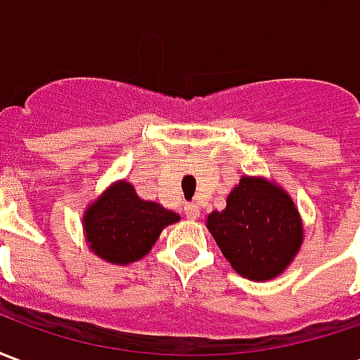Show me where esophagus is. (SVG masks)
Here are the masks:
<instances>
[{
	"label": "esophagus",
	"mask_w": 360,
	"mask_h": 360,
	"mask_svg": "<svg viewBox=\"0 0 360 360\" xmlns=\"http://www.w3.org/2000/svg\"><path fill=\"white\" fill-rule=\"evenodd\" d=\"M183 210H185V216H187L188 219H196L200 216V210H198V206H196L195 202H187Z\"/></svg>",
	"instance_id": "esophagus-1"
}]
</instances>
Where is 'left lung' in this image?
Returning a JSON list of instances; mask_svg holds the SVG:
<instances>
[{
	"label": "left lung",
	"mask_w": 360,
	"mask_h": 360,
	"mask_svg": "<svg viewBox=\"0 0 360 360\" xmlns=\"http://www.w3.org/2000/svg\"><path fill=\"white\" fill-rule=\"evenodd\" d=\"M206 226L233 270L252 281L279 276L302 241L293 200L283 188L257 177H241L226 210L212 212Z\"/></svg>",
	"instance_id": "left-lung-1"
}]
</instances>
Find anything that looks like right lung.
<instances>
[{
    "instance_id": "right-lung-1",
    "label": "right lung",
    "mask_w": 360,
    "mask_h": 360,
    "mask_svg": "<svg viewBox=\"0 0 360 360\" xmlns=\"http://www.w3.org/2000/svg\"><path fill=\"white\" fill-rule=\"evenodd\" d=\"M179 216L158 202H146L133 185L119 181L86 210L84 231L90 249L113 264L141 260L156 243L162 229Z\"/></svg>"
}]
</instances>
